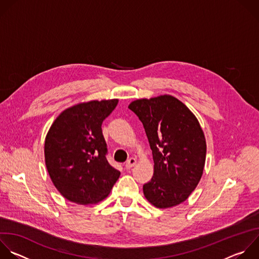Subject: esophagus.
<instances>
[{"label": "esophagus", "instance_id": "obj_1", "mask_svg": "<svg viewBox=\"0 0 259 259\" xmlns=\"http://www.w3.org/2000/svg\"><path fill=\"white\" fill-rule=\"evenodd\" d=\"M137 163V160H136V158H134V157H131V158H129L127 161H126V167L127 168H130V167H132V166H134L135 164Z\"/></svg>", "mask_w": 259, "mask_h": 259}]
</instances>
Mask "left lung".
Returning a JSON list of instances; mask_svg holds the SVG:
<instances>
[{
  "mask_svg": "<svg viewBox=\"0 0 259 259\" xmlns=\"http://www.w3.org/2000/svg\"><path fill=\"white\" fill-rule=\"evenodd\" d=\"M128 108L142 122L153 157V176L143 194L157 208L184 202L204 169V132L189 108L173 96L133 101Z\"/></svg>",
  "mask_w": 259,
  "mask_h": 259,
  "instance_id": "8db88e82",
  "label": "left lung"
}]
</instances>
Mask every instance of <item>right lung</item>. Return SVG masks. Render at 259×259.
Listing matches in <instances>:
<instances>
[{
    "label": "right lung",
    "instance_id": "right-lung-1",
    "mask_svg": "<svg viewBox=\"0 0 259 259\" xmlns=\"http://www.w3.org/2000/svg\"><path fill=\"white\" fill-rule=\"evenodd\" d=\"M118 99L91 101L64 110L45 139V162L50 178L67 200L90 205L103 201L121 173L107 160L102 124Z\"/></svg>",
    "mask_w": 259,
    "mask_h": 259
}]
</instances>
